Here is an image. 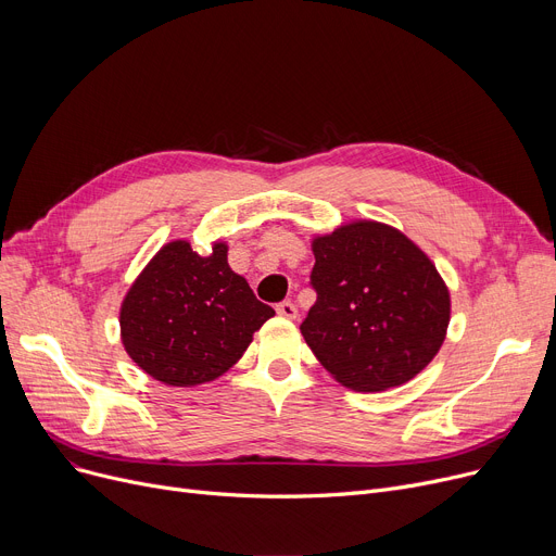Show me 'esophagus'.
I'll list each match as a JSON object with an SVG mask.
<instances>
[{"label": "esophagus", "mask_w": 556, "mask_h": 556, "mask_svg": "<svg viewBox=\"0 0 556 556\" xmlns=\"http://www.w3.org/2000/svg\"><path fill=\"white\" fill-rule=\"evenodd\" d=\"M277 313H279L281 317H286V319H295V317H298V306H295L293 302H281V304L277 306Z\"/></svg>", "instance_id": "1"}]
</instances>
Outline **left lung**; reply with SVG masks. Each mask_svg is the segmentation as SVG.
I'll list each match as a JSON object with an SVG mask.
<instances>
[{
  "label": "left lung",
  "mask_w": 556,
  "mask_h": 556,
  "mask_svg": "<svg viewBox=\"0 0 556 556\" xmlns=\"http://www.w3.org/2000/svg\"><path fill=\"white\" fill-rule=\"evenodd\" d=\"M317 302L300 331L336 381L386 392L440 354L451 290L432 258L388 223L356 218L313 233Z\"/></svg>",
  "instance_id": "1"
}]
</instances>
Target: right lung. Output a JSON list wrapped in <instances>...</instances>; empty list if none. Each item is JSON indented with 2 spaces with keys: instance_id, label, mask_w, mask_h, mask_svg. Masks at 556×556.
Masks as SVG:
<instances>
[{
  "instance_id": "1",
  "label": "right lung",
  "mask_w": 556,
  "mask_h": 556,
  "mask_svg": "<svg viewBox=\"0 0 556 556\" xmlns=\"http://www.w3.org/2000/svg\"><path fill=\"white\" fill-rule=\"evenodd\" d=\"M227 250V241H214L202 256L191 241L173 239L128 288L119 308L122 344L155 381L170 388L216 381L275 315L229 268Z\"/></svg>"
}]
</instances>
